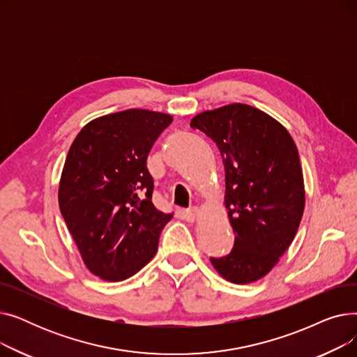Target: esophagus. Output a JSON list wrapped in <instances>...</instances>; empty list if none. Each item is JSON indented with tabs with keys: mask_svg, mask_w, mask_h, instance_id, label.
Returning a JSON list of instances; mask_svg holds the SVG:
<instances>
[{
	"mask_svg": "<svg viewBox=\"0 0 357 357\" xmlns=\"http://www.w3.org/2000/svg\"><path fill=\"white\" fill-rule=\"evenodd\" d=\"M181 215H182V218L186 220V221H194V220L198 217V208L192 207V208H190V210H182V211H181Z\"/></svg>",
	"mask_w": 357,
	"mask_h": 357,
	"instance_id": "esophagus-1",
	"label": "esophagus"
}]
</instances>
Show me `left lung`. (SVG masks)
<instances>
[{
  "label": "left lung",
  "mask_w": 357,
  "mask_h": 357,
  "mask_svg": "<svg viewBox=\"0 0 357 357\" xmlns=\"http://www.w3.org/2000/svg\"><path fill=\"white\" fill-rule=\"evenodd\" d=\"M218 147L226 171L227 214L234 246L211 257L233 284L264 278L292 243L301 222L305 191L303 167L288 130L246 104L204 111L191 120Z\"/></svg>",
  "instance_id": "1"
}]
</instances>
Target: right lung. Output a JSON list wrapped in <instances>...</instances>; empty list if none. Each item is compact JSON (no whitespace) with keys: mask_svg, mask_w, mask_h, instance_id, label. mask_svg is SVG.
Masks as SVG:
<instances>
[{"mask_svg":"<svg viewBox=\"0 0 357 357\" xmlns=\"http://www.w3.org/2000/svg\"><path fill=\"white\" fill-rule=\"evenodd\" d=\"M172 116L126 109L89 121L73 140L61 176L59 208L85 266L109 282L155 256L172 218L155 208L146 160Z\"/></svg>","mask_w":357,"mask_h":357,"instance_id":"right-lung-1","label":"right lung"}]
</instances>
